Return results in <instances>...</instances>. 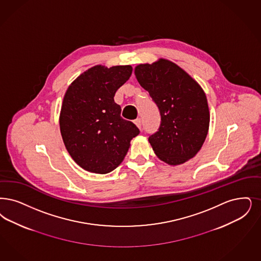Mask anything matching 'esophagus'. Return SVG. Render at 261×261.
I'll list each match as a JSON object with an SVG mask.
<instances>
[{"label": "esophagus", "mask_w": 261, "mask_h": 261, "mask_svg": "<svg viewBox=\"0 0 261 261\" xmlns=\"http://www.w3.org/2000/svg\"><path fill=\"white\" fill-rule=\"evenodd\" d=\"M134 123H135L136 125L138 126V128L139 129H142V120H141V118H137L134 120Z\"/></svg>", "instance_id": "obj_1"}]
</instances>
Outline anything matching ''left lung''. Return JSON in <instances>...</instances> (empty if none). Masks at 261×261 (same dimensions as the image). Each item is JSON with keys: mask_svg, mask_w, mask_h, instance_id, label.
Listing matches in <instances>:
<instances>
[{"mask_svg": "<svg viewBox=\"0 0 261 261\" xmlns=\"http://www.w3.org/2000/svg\"><path fill=\"white\" fill-rule=\"evenodd\" d=\"M135 74L161 116L157 132L148 137L158 158L178 165L195 156L210 123L208 102L201 86L175 63L165 59L137 66Z\"/></svg>", "mask_w": 261, "mask_h": 261, "instance_id": "left-lung-1", "label": "left lung"}]
</instances>
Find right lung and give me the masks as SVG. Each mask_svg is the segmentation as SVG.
I'll list each match as a JSON object with an SVG mask.
<instances>
[{
    "label": "right lung",
    "mask_w": 261,
    "mask_h": 261,
    "mask_svg": "<svg viewBox=\"0 0 261 261\" xmlns=\"http://www.w3.org/2000/svg\"><path fill=\"white\" fill-rule=\"evenodd\" d=\"M132 67L95 66L69 86L63 99L60 131L67 150L84 170L107 174L124 159L137 126L121 117L116 90L130 79Z\"/></svg>",
    "instance_id": "right-lung-1"
}]
</instances>
